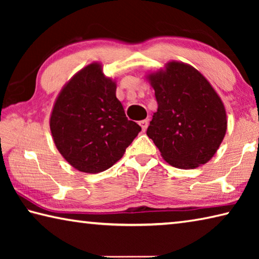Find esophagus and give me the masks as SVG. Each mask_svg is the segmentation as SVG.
Masks as SVG:
<instances>
[{
  "label": "esophagus",
  "mask_w": 259,
  "mask_h": 259,
  "mask_svg": "<svg viewBox=\"0 0 259 259\" xmlns=\"http://www.w3.org/2000/svg\"><path fill=\"white\" fill-rule=\"evenodd\" d=\"M139 124H140V126H142V130H143V131H146L147 126H148V120H143V121H140V122H139Z\"/></svg>",
  "instance_id": "1"
}]
</instances>
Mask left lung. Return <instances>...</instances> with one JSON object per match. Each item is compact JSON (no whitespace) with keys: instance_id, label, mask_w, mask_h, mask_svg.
Masks as SVG:
<instances>
[{"instance_id":"obj_1","label":"left lung","mask_w":259,"mask_h":259,"mask_svg":"<svg viewBox=\"0 0 259 259\" xmlns=\"http://www.w3.org/2000/svg\"><path fill=\"white\" fill-rule=\"evenodd\" d=\"M157 111L146 134L163 159L179 169L207 163L226 134V112L216 91L190 65L171 61L150 75Z\"/></svg>"}]
</instances>
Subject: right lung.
Segmentation results:
<instances>
[{"label": "right lung", "mask_w": 259, "mask_h": 259, "mask_svg": "<svg viewBox=\"0 0 259 259\" xmlns=\"http://www.w3.org/2000/svg\"><path fill=\"white\" fill-rule=\"evenodd\" d=\"M116 85L99 64L88 65L56 100L50 129L60 154L82 172L104 171L123 156L142 128L125 116Z\"/></svg>", "instance_id": "obj_1"}]
</instances>
